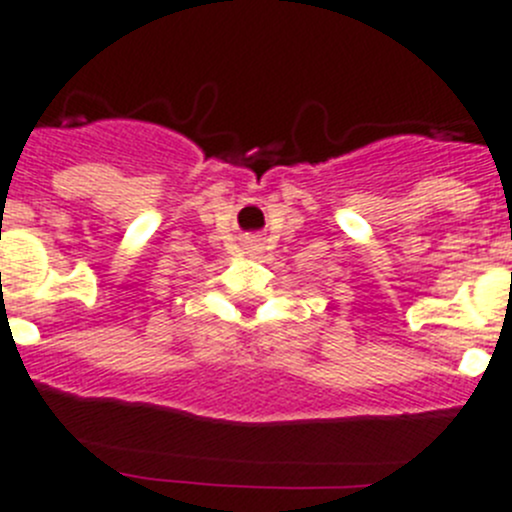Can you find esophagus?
<instances>
[{
	"label": "esophagus",
	"mask_w": 512,
	"mask_h": 512,
	"mask_svg": "<svg viewBox=\"0 0 512 512\" xmlns=\"http://www.w3.org/2000/svg\"><path fill=\"white\" fill-rule=\"evenodd\" d=\"M242 247L250 257H260L262 250H265V237L262 234H245L242 237Z\"/></svg>",
	"instance_id": "1"
}]
</instances>
